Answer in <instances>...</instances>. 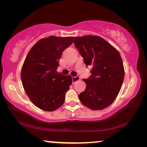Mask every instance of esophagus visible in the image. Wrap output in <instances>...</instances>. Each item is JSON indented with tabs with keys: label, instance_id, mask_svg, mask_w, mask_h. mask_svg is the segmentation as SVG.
I'll return each instance as SVG.
<instances>
[{
	"label": "esophagus",
	"instance_id": "34e87169",
	"mask_svg": "<svg viewBox=\"0 0 147 147\" xmlns=\"http://www.w3.org/2000/svg\"><path fill=\"white\" fill-rule=\"evenodd\" d=\"M72 80H73V83L76 82L77 81L80 80V76H73V77H72Z\"/></svg>",
	"mask_w": 147,
	"mask_h": 147
}]
</instances>
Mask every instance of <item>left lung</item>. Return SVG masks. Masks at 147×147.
<instances>
[{
    "label": "left lung",
    "instance_id": "1",
    "mask_svg": "<svg viewBox=\"0 0 147 147\" xmlns=\"http://www.w3.org/2000/svg\"><path fill=\"white\" fill-rule=\"evenodd\" d=\"M74 43L86 65L91 67V76L84 79L86 88L78 94L80 100L93 110L107 108L115 100L124 80L120 54L99 36L76 37Z\"/></svg>",
    "mask_w": 147,
    "mask_h": 147
}]
</instances>
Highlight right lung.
<instances>
[{"label": "right lung", "mask_w": 147, "mask_h": 147, "mask_svg": "<svg viewBox=\"0 0 147 147\" xmlns=\"http://www.w3.org/2000/svg\"><path fill=\"white\" fill-rule=\"evenodd\" d=\"M73 39L74 37L54 36L41 39L27 54L21 71L22 84L29 98L42 110H56L64 103L71 76L56 70L62 53Z\"/></svg>", "instance_id": "add662e5"}]
</instances>
